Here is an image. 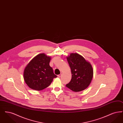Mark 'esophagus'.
<instances>
[{"label":"esophagus","mask_w":123,"mask_h":123,"mask_svg":"<svg viewBox=\"0 0 123 123\" xmlns=\"http://www.w3.org/2000/svg\"><path fill=\"white\" fill-rule=\"evenodd\" d=\"M62 72H61V73H60L59 75L58 76L59 77H60L61 76H62Z\"/></svg>","instance_id":"1"}]
</instances>
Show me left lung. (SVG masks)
I'll return each mask as SVG.
<instances>
[{
    "label": "left lung",
    "mask_w": 123,
    "mask_h": 123,
    "mask_svg": "<svg viewBox=\"0 0 123 123\" xmlns=\"http://www.w3.org/2000/svg\"><path fill=\"white\" fill-rule=\"evenodd\" d=\"M71 72V79L66 85L74 92L81 91L88 88L93 76L91 64L78 53H70L67 57Z\"/></svg>",
    "instance_id": "8db88e82"
}]
</instances>
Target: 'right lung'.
I'll return each mask as SVG.
<instances>
[{
	"label": "right lung",
	"instance_id": "add662e5",
	"mask_svg": "<svg viewBox=\"0 0 123 123\" xmlns=\"http://www.w3.org/2000/svg\"><path fill=\"white\" fill-rule=\"evenodd\" d=\"M51 59L45 53H41L32 59L26 66L24 70V80L29 88L41 90L48 87L53 79L57 77L49 65Z\"/></svg>",
	"mask_w": 123,
	"mask_h": 123
}]
</instances>
